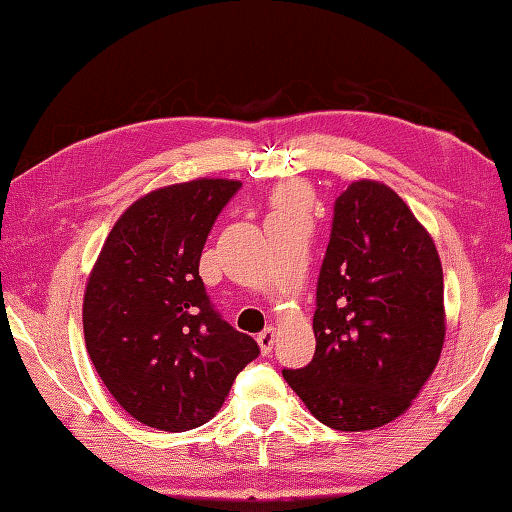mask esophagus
I'll return each instance as SVG.
<instances>
[{
	"label": "esophagus",
	"instance_id": "obj_1",
	"mask_svg": "<svg viewBox=\"0 0 512 512\" xmlns=\"http://www.w3.org/2000/svg\"><path fill=\"white\" fill-rule=\"evenodd\" d=\"M256 341H258L260 352L267 356L269 352H272L274 341H276V327H267V330H263V332L256 336Z\"/></svg>",
	"mask_w": 512,
	"mask_h": 512
}]
</instances>
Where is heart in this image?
<instances>
[{
  "instance_id": "1",
  "label": "heart",
  "mask_w": 512,
  "mask_h": 512,
  "mask_svg": "<svg viewBox=\"0 0 512 512\" xmlns=\"http://www.w3.org/2000/svg\"><path fill=\"white\" fill-rule=\"evenodd\" d=\"M305 209V194L296 187H283L274 196V216H285V214H301Z\"/></svg>"
}]
</instances>
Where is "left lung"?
<instances>
[{
	"label": "left lung",
	"instance_id": "obj_1",
	"mask_svg": "<svg viewBox=\"0 0 512 512\" xmlns=\"http://www.w3.org/2000/svg\"><path fill=\"white\" fill-rule=\"evenodd\" d=\"M314 336L312 363L283 376L334 430H374L401 417L437 368L446 339L439 252L379 180H354L336 200Z\"/></svg>",
	"mask_w": 512,
	"mask_h": 512
}]
</instances>
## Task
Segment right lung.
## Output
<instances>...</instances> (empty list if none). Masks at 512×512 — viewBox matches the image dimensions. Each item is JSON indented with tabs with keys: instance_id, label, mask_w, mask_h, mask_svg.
<instances>
[{
	"instance_id": "add662e5",
	"label": "right lung",
	"mask_w": 512,
	"mask_h": 512,
	"mask_svg": "<svg viewBox=\"0 0 512 512\" xmlns=\"http://www.w3.org/2000/svg\"><path fill=\"white\" fill-rule=\"evenodd\" d=\"M240 180L158 187L122 211L89 274L84 343L111 397L144 426L185 432L223 406L258 345L220 318L198 274Z\"/></svg>"
}]
</instances>
